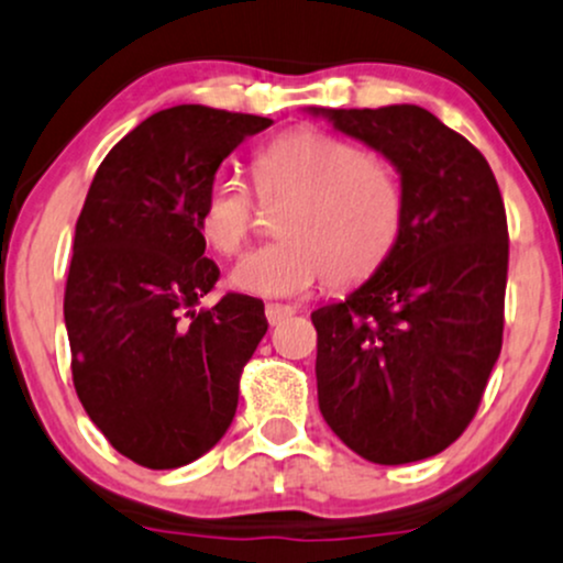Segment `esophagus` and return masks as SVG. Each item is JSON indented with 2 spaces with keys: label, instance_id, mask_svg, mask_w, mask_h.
<instances>
[{
  "label": "esophagus",
  "instance_id": "esophagus-1",
  "mask_svg": "<svg viewBox=\"0 0 563 563\" xmlns=\"http://www.w3.org/2000/svg\"><path fill=\"white\" fill-rule=\"evenodd\" d=\"M295 313L292 306H284V303H268L265 306V319H268L271 328H279L284 319H289Z\"/></svg>",
  "mask_w": 563,
  "mask_h": 563
}]
</instances>
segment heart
Segmentation results:
<instances>
[{"label": "heart", "mask_w": 563, "mask_h": 563, "mask_svg": "<svg viewBox=\"0 0 563 563\" xmlns=\"http://www.w3.org/2000/svg\"><path fill=\"white\" fill-rule=\"evenodd\" d=\"M260 201L287 198L274 220L279 241L255 246L235 263L231 284L257 298L311 292L332 276L352 284L384 263L402 228L405 201L395 174L346 139L295 129L252 161ZM244 183L220 172L198 209V231L209 250L231 257L252 228Z\"/></svg>", "instance_id": "heart-1"}]
</instances>
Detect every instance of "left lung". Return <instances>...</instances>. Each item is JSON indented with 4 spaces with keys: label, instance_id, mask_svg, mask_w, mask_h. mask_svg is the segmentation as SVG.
<instances>
[{
    "label": "left lung",
    "instance_id": "8db88e82",
    "mask_svg": "<svg viewBox=\"0 0 563 563\" xmlns=\"http://www.w3.org/2000/svg\"><path fill=\"white\" fill-rule=\"evenodd\" d=\"M400 174L397 244L367 282L311 313L317 395L376 464L429 459L467 429L501 352L507 217L492 166L416 104L308 107Z\"/></svg>",
    "mask_w": 563,
    "mask_h": 563
}]
</instances>
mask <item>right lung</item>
Returning <instances> with one entry per match:
<instances>
[{
  "instance_id": "right-lung-1",
  "label": "right lung",
  "mask_w": 563,
  "mask_h": 563,
  "mask_svg": "<svg viewBox=\"0 0 563 563\" xmlns=\"http://www.w3.org/2000/svg\"><path fill=\"white\" fill-rule=\"evenodd\" d=\"M271 123L172 107L120 139L90 183L64 295L71 378L90 421L142 467H183L220 443L268 330L250 295L198 308L220 276L198 209L220 163Z\"/></svg>"
}]
</instances>
